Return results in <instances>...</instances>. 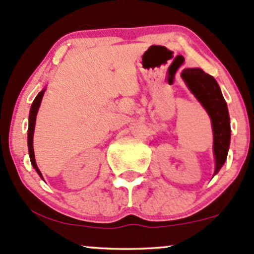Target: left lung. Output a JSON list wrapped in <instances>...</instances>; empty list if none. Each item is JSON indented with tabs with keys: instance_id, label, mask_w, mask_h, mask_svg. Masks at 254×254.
<instances>
[{
	"instance_id": "left-lung-1",
	"label": "left lung",
	"mask_w": 254,
	"mask_h": 254,
	"mask_svg": "<svg viewBox=\"0 0 254 254\" xmlns=\"http://www.w3.org/2000/svg\"><path fill=\"white\" fill-rule=\"evenodd\" d=\"M181 76L211 118L213 152L216 159L215 174H217L226 162L230 144V119L227 103L222 96L217 81L203 69L187 68L184 69Z\"/></svg>"
}]
</instances>
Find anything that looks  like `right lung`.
Wrapping results in <instances>:
<instances>
[{
  "instance_id": "1",
  "label": "right lung",
  "mask_w": 254,
  "mask_h": 254,
  "mask_svg": "<svg viewBox=\"0 0 254 254\" xmlns=\"http://www.w3.org/2000/svg\"><path fill=\"white\" fill-rule=\"evenodd\" d=\"M45 90L41 91V92L37 95V97L33 101L32 107H31L30 110V118H28V134H27V144H28V153H30V159L31 163H32L33 168L36 169V172L38 173V175L42 178V173L39 172L38 167H37L36 159H35V152H33V132H35V125H36V116L37 112H38V108L41 105L43 95H44ZM43 179V178H42Z\"/></svg>"
}]
</instances>
